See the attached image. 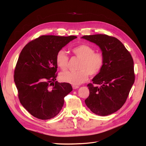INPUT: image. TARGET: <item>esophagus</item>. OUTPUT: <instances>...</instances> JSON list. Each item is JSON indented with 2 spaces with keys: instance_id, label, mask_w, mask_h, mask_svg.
<instances>
[{
  "instance_id": "1",
  "label": "esophagus",
  "mask_w": 146,
  "mask_h": 146,
  "mask_svg": "<svg viewBox=\"0 0 146 146\" xmlns=\"http://www.w3.org/2000/svg\"><path fill=\"white\" fill-rule=\"evenodd\" d=\"M72 88H73L74 90H76V89H77V88H78L79 86H77V85H72Z\"/></svg>"
}]
</instances>
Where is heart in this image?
Here are the masks:
<instances>
[{
	"mask_svg": "<svg viewBox=\"0 0 146 146\" xmlns=\"http://www.w3.org/2000/svg\"><path fill=\"white\" fill-rule=\"evenodd\" d=\"M74 56L81 60L76 72H64L60 75V80L73 85H78L86 82L89 74L96 76L104 65V56L101 52H95L94 48L90 45L81 44L72 48ZM56 64L62 70H67L69 58L64 50H60L55 56Z\"/></svg>",
	"mask_w": 146,
	"mask_h": 146,
	"instance_id": "obj_1",
	"label": "heart"
}]
</instances>
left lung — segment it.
Instances as JSON below:
<instances>
[{
	"instance_id": "1",
	"label": "left lung",
	"mask_w": 146,
	"mask_h": 146,
	"mask_svg": "<svg viewBox=\"0 0 146 146\" xmlns=\"http://www.w3.org/2000/svg\"><path fill=\"white\" fill-rule=\"evenodd\" d=\"M82 38L99 46L104 56L101 71L89 83V97L85 100L91 111L107 116L120 109L135 82L134 63L123 44L107 35H85Z\"/></svg>"
}]
</instances>
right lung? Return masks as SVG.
<instances>
[{
  "instance_id": "obj_1",
  "label": "right lung",
  "mask_w": 146,
  "mask_h": 146,
  "mask_svg": "<svg viewBox=\"0 0 146 146\" xmlns=\"http://www.w3.org/2000/svg\"><path fill=\"white\" fill-rule=\"evenodd\" d=\"M76 36L42 35L23 48L15 69L14 80L22 105L42 120L54 117L72 90L70 84L56 81V53Z\"/></svg>"
}]
</instances>
